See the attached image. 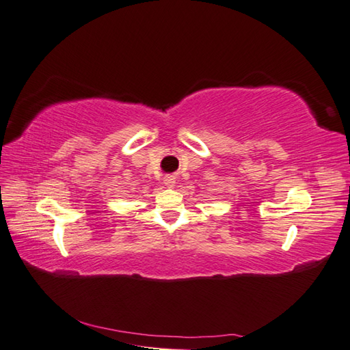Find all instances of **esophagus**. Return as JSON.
<instances>
[{"label": "esophagus", "mask_w": 350, "mask_h": 350, "mask_svg": "<svg viewBox=\"0 0 350 350\" xmlns=\"http://www.w3.org/2000/svg\"><path fill=\"white\" fill-rule=\"evenodd\" d=\"M176 183V177L174 176H167L165 179H163V185H165L167 188H173Z\"/></svg>", "instance_id": "esophagus-1"}]
</instances>
